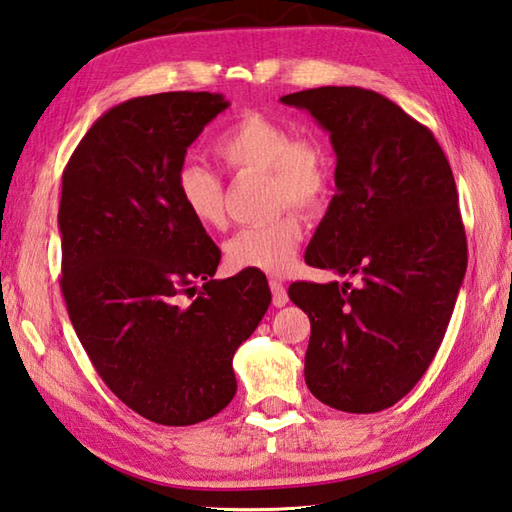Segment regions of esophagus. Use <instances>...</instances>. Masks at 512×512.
<instances>
[{"label":"esophagus","instance_id":"1","mask_svg":"<svg viewBox=\"0 0 512 512\" xmlns=\"http://www.w3.org/2000/svg\"><path fill=\"white\" fill-rule=\"evenodd\" d=\"M269 289H272V303L276 307H283L289 301L287 289H285V285L281 281H276V278H272V281H269Z\"/></svg>","mask_w":512,"mask_h":512}]
</instances>
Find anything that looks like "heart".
<instances>
[{
    "label": "heart",
    "mask_w": 512,
    "mask_h": 512,
    "mask_svg": "<svg viewBox=\"0 0 512 512\" xmlns=\"http://www.w3.org/2000/svg\"><path fill=\"white\" fill-rule=\"evenodd\" d=\"M216 158L229 171L267 173L269 198L276 209L296 205L323 209L332 191V160L312 133H296L287 122L249 111L240 115L214 142ZM176 194L187 214L205 229L225 225V185L214 169L185 162L176 171ZM303 240V220L283 209L269 223L238 229L227 240V263L234 269L285 274L294 267Z\"/></svg>",
    "instance_id": "obj_1"
}]
</instances>
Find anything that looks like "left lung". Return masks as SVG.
Here are the masks:
<instances>
[{
	"instance_id": "obj_1",
	"label": "left lung",
	"mask_w": 512,
	"mask_h": 512,
	"mask_svg": "<svg viewBox=\"0 0 512 512\" xmlns=\"http://www.w3.org/2000/svg\"><path fill=\"white\" fill-rule=\"evenodd\" d=\"M336 153V194L305 263L356 285L292 283L310 316L305 383L325 406L368 414L397 403L435 359L468 265L452 169L399 104L359 86L289 93Z\"/></svg>"
}]
</instances>
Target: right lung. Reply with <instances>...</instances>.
Masks as SVG:
<instances>
[{"mask_svg":"<svg viewBox=\"0 0 512 512\" xmlns=\"http://www.w3.org/2000/svg\"><path fill=\"white\" fill-rule=\"evenodd\" d=\"M227 106L207 91L122 102L62 173L60 285L75 334L115 397L162 426L205 421L234 399L231 361L272 303L256 269L216 281L220 249L176 194L191 142Z\"/></svg>","mask_w":512,"mask_h":512,"instance_id":"right-lung-1","label":"right lung"}]
</instances>
